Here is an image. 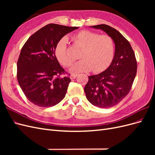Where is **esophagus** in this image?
Here are the masks:
<instances>
[{
	"instance_id": "esophagus-1",
	"label": "esophagus",
	"mask_w": 155,
	"mask_h": 155,
	"mask_svg": "<svg viewBox=\"0 0 155 155\" xmlns=\"http://www.w3.org/2000/svg\"><path fill=\"white\" fill-rule=\"evenodd\" d=\"M77 76H78V74H72L71 76H70V78L71 79H74L76 78Z\"/></svg>"
}]
</instances>
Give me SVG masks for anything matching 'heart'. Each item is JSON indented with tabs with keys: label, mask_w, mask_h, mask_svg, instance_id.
<instances>
[{
	"label": "heart",
	"mask_w": 155,
	"mask_h": 155,
	"mask_svg": "<svg viewBox=\"0 0 155 155\" xmlns=\"http://www.w3.org/2000/svg\"><path fill=\"white\" fill-rule=\"evenodd\" d=\"M72 41L75 48L81 50L79 54L81 59L70 69L72 73L91 70L94 73L101 72L109 67L113 60L115 45L114 40L109 35L83 30L72 36ZM55 55L64 67H70L76 60V56L68 48L67 39L65 37L59 40L56 45Z\"/></svg>",
	"instance_id": "1"
}]
</instances>
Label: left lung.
I'll list each match as a JSON object with an SVG mask.
<instances>
[{
    "label": "left lung",
    "mask_w": 155,
    "mask_h": 155,
    "mask_svg": "<svg viewBox=\"0 0 155 155\" xmlns=\"http://www.w3.org/2000/svg\"><path fill=\"white\" fill-rule=\"evenodd\" d=\"M105 31L114 40L115 53L109 68L88 76L84 88L87 99L100 108L114 107L130 92L137 72V62L129 42L120 33L106 25L92 26Z\"/></svg>",
    "instance_id": "obj_1"
}]
</instances>
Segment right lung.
Wrapping results in <instances>:
<instances>
[{
  "label": "right lung",
  "instance_id": "obj_1",
  "mask_svg": "<svg viewBox=\"0 0 155 155\" xmlns=\"http://www.w3.org/2000/svg\"><path fill=\"white\" fill-rule=\"evenodd\" d=\"M78 28L49 24L31 35L22 46L17 63V78L22 92L33 104L52 107L66 95L71 79L69 76H61L67 72L60 66L55 48L63 36Z\"/></svg>",
  "mask_w": 155,
  "mask_h": 155
}]
</instances>
